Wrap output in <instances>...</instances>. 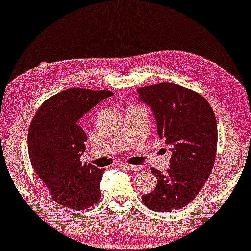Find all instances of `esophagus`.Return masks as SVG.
<instances>
[{
    "label": "esophagus",
    "instance_id": "obj_1",
    "mask_svg": "<svg viewBox=\"0 0 251 251\" xmlns=\"http://www.w3.org/2000/svg\"><path fill=\"white\" fill-rule=\"evenodd\" d=\"M122 167H124L126 169H128V171H133V172H136V171H140L141 168H142V166H139V165H130V164H122Z\"/></svg>",
    "mask_w": 251,
    "mask_h": 251
}]
</instances>
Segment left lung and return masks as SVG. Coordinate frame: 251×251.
<instances>
[{"label":"left lung","instance_id":"left-lung-1","mask_svg":"<svg viewBox=\"0 0 251 251\" xmlns=\"http://www.w3.org/2000/svg\"><path fill=\"white\" fill-rule=\"evenodd\" d=\"M140 100L149 105L157 133L172 152L169 168L157 177L152 192L142 196L149 209L168 213L181 209L195 199L213 169L217 148V123L202 95L173 83L137 89Z\"/></svg>","mask_w":251,"mask_h":251}]
</instances>
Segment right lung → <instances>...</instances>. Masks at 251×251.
I'll return each mask as SVG.
<instances>
[{
    "label": "right lung",
    "mask_w": 251,
    "mask_h": 251,
    "mask_svg": "<svg viewBox=\"0 0 251 251\" xmlns=\"http://www.w3.org/2000/svg\"><path fill=\"white\" fill-rule=\"evenodd\" d=\"M110 91L72 87L48 99L38 108L28 130V152L31 166L52 199L61 206L80 210L101 197L103 169L82 164L87 136L79 119Z\"/></svg>",
    "instance_id": "add662e5"
}]
</instances>
